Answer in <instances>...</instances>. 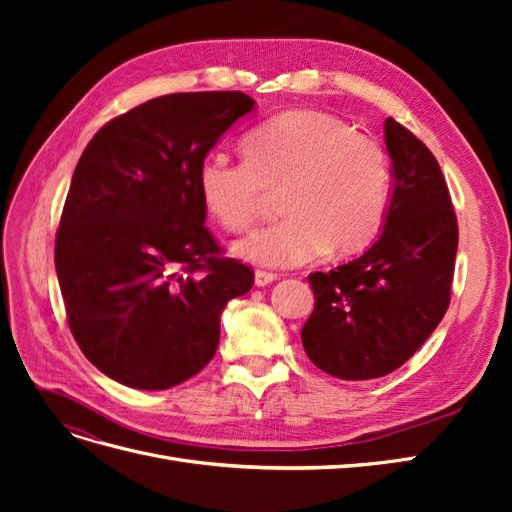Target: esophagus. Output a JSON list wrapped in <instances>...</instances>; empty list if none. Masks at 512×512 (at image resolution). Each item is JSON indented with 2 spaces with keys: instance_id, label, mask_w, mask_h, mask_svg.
Segmentation results:
<instances>
[{
  "instance_id": "obj_1",
  "label": "esophagus",
  "mask_w": 512,
  "mask_h": 512,
  "mask_svg": "<svg viewBox=\"0 0 512 512\" xmlns=\"http://www.w3.org/2000/svg\"><path fill=\"white\" fill-rule=\"evenodd\" d=\"M275 280H277L275 273H269V271H256V273H254V284H256L258 288H265V286L273 284Z\"/></svg>"
}]
</instances>
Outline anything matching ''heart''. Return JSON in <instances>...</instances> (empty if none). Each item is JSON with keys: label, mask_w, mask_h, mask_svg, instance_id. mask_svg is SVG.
I'll return each instance as SVG.
<instances>
[{"label": "heart", "mask_w": 512, "mask_h": 512, "mask_svg": "<svg viewBox=\"0 0 512 512\" xmlns=\"http://www.w3.org/2000/svg\"><path fill=\"white\" fill-rule=\"evenodd\" d=\"M245 160L209 153L196 168L200 203L226 230L250 226L284 194L286 218L232 243V254L260 267L288 269L361 252L378 237L391 200V162L376 136L342 117L288 111L247 132Z\"/></svg>", "instance_id": "obj_1"}]
</instances>
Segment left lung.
Instances as JSON below:
<instances>
[{
	"instance_id": "1",
	"label": "left lung",
	"mask_w": 512,
	"mask_h": 512,
	"mask_svg": "<svg viewBox=\"0 0 512 512\" xmlns=\"http://www.w3.org/2000/svg\"><path fill=\"white\" fill-rule=\"evenodd\" d=\"M384 143L393 190L380 237L348 265L307 277L316 305L303 348L342 380L382 378L404 365L451 301L459 232L440 164L393 117Z\"/></svg>"
}]
</instances>
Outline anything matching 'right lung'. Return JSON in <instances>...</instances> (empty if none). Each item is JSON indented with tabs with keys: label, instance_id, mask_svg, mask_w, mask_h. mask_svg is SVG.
<instances>
[{
	"label": "right lung",
	"instance_id": "add662e5",
	"mask_svg": "<svg viewBox=\"0 0 512 512\" xmlns=\"http://www.w3.org/2000/svg\"><path fill=\"white\" fill-rule=\"evenodd\" d=\"M256 102L241 91L153 98L91 138L55 241L70 331L104 376L164 391L196 376L254 271L220 258L196 168Z\"/></svg>",
	"mask_w": 512,
	"mask_h": 512
}]
</instances>
